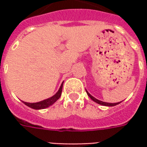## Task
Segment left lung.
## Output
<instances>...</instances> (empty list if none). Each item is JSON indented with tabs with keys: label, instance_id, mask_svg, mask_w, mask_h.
<instances>
[{
	"label": "left lung",
	"instance_id": "left-lung-1",
	"mask_svg": "<svg viewBox=\"0 0 147 147\" xmlns=\"http://www.w3.org/2000/svg\"><path fill=\"white\" fill-rule=\"evenodd\" d=\"M86 94H87V95L89 96L90 98L92 99L94 102H97L98 104H100V105H105V106H114V105H118L119 103H120V102H117V103H107V102H102V101H99V100H98V99H96L95 98H94V97H93L92 95H90V94L89 93L87 92V91H86Z\"/></svg>",
	"mask_w": 147,
	"mask_h": 147
}]
</instances>
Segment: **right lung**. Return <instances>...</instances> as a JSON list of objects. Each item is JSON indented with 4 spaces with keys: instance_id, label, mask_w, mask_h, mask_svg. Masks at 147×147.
Wrapping results in <instances>:
<instances>
[{
    "instance_id": "1",
    "label": "right lung",
    "mask_w": 147,
    "mask_h": 147,
    "mask_svg": "<svg viewBox=\"0 0 147 147\" xmlns=\"http://www.w3.org/2000/svg\"><path fill=\"white\" fill-rule=\"evenodd\" d=\"M62 87H63V84H61L60 89L58 90L57 94L53 95L51 98H49L48 99H45L43 100L42 102H36V103H28V102H24V103L27 106H29L30 108L34 109H45L52 105L54 102L57 101L58 99L60 98V97L61 95V93H62Z\"/></svg>"
}]
</instances>
